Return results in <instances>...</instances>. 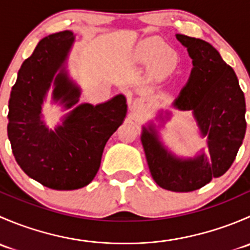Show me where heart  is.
Returning <instances> with one entry per match:
<instances>
[{"label":"heart","instance_id":"obj_1","mask_svg":"<svg viewBox=\"0 0 250 250\" xmlns=\"http://www.w3.org/2000/svg\"><path fill=\"white\" fill-rule=\"evenodd\" d=\"M137 58L140 62H151L152 72L156 76H165L172 72L178 64V57L166 42L158 37H147L137 47Z\"/></svg>","mask_w":250,"mask_h":250}]
</instances>
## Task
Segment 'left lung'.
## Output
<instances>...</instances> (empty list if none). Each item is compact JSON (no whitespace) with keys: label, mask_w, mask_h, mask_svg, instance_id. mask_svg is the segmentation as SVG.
<instances>
[{"label":"left lung","mask_w":250,"mask_h":250,"mask_svg":"<svg viewBox=\"0 0 250 250\" xmlns=\"http://www.w3.org/2000/svg\"><path fill=\"white\" fill-rule=\"evenodd\" d=\"M176 39L188 47L193 69L174 105L192 111L202 135L208 137L209 153L193 160L175 158L152 128H144L141 143L156 184L174 192H190L225 174L233 163L246 134V100L233 69L210 43L180 34Z\"/></svg>","instance_id":"left-lung-1"}]
</instances>
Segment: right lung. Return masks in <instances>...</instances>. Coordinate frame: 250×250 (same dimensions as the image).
<instances>
[{
    "label": "right lung",
    "mask_w": 250,
    "mask_h": 250,
    "mask_svg": "<svg viewBox=\"0 0 250 250\" xmlns=\"http://www.w3.org/2000/svg\"><path fill=\"white\" fill-rule=\"evenodd\" d=\"M74 42V32L62 31L39 42L22 62L9 99L7 132L18 165L43 186L76 190L88 185L98 173L103 151L127 113L123 95L104 104L77 106L57 129L48 130L41 109L48 88ZM53 98L71 107L80 90L66 75L54 78Z\"/></svg>",
    "instance_id": "1"
}]
</instances>
